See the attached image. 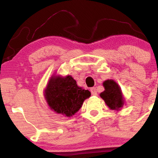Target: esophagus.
Here are the masks:
<instances>
[{"label": "esophagus", "mask_w": 158, "mask_h": 158, "mask_svg": "<svg viewBox=\"0 0 158 158\" xmlns=\"http://www.w3.org/2000/svg\"><path fill=\"white\" fill-rule=\"evenodd\" d=\"M90 92H91V93H92V95H97V91H96V89H95V88H91Z\"/></svg>", "instance_id": "esophagus-1"}]
</instances>
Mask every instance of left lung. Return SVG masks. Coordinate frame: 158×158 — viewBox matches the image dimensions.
I'll return each mask as SVG.
<instances>
[{
    "label": "left lung",
    "mask_w": 158,
    "mask_h": 158,
    "mask_svg": "<svg viewBox=\"0 0 158 158\" xmlns=\"http://www.w3.org/2000/svg\"><path fill=\"white\" fill-rule=\"evenodd\" d=\"M105 90L100 93V97L111 110L119 111L125 105V98L118 84L113 79L103 82Z\"/></svg>",
    "instance_id": "left-lung-1"
}]
</instances>
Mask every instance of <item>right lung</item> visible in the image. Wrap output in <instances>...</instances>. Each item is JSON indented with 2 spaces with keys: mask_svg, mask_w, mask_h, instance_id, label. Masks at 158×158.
<instances>
[{
  "mask_svg": "<svg viewBox=\"0 0 158 158\" xmlns=\"http://www.w3.org/2000/svg\"><path fill=\"white\" fill-rule=\"evenodd\" d=\"M90 95L91 92L79 87L69 75H52L44 89V98L50 109L66 117L76 114Z\"/></svg>",
  "mask_w": 158,
  "mask_h": 158,
  "instance_id": "add662e5",
  "label": "right lung"
}]
</instances>
